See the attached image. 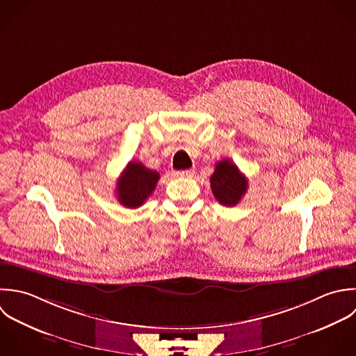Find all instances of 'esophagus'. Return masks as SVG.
<instances>
[{
	"mask_svg": "<svg viewBox=\"0 0 356 356\" xmlns=\"http://www.w3.org/2000/svg\"><path fill=\"white\" fill-rule=\"evenodd\" d=\"M194 173H195L194 169H187V170H179L177 176H180V177H193Z\"/></svg>",
	"mask_w": 356,
	"mask_h": 356,
	"instance_id": "1",
	"label": "esophagus"
}]
</instances>
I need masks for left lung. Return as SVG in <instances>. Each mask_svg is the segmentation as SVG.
Returning a JSON list of instances; mask_svg holds the SVG:
<instances>
[{
	"instance_id": "8db88e82",
	"label": "left lung",
	"mask_w": 356,
	"mask_h": 356,
	"mask_svg": "<svg viewBox=\"0 0 356 356\" xmlns=\"http://www.w3.org/2000/svg\"><path fill=\"white\" fill-rule=\"evenodd\" d=\"M211 188L219 204L234 207L247 193L248 180L236 163L223 159L215 166V172L211 176Z\"/></svg>"
}]
</instances>
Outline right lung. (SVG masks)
Wrapping results in <instances>:
<instances>
[{
    "mask_svg": "<svg viewBox=\"0 0 356 356\" xmlns=\"http://www.w3.org/2000/svg\"><path fill=\"white\" fill-rule=\"evenodd\" d=\"M158 180V172L145 168L141 162H129L116 184L118 201L126 208L141 207L155 190Z\"/></svg>",
    "mask_w": 356,
    "mask_h": 356,
    "instance_id": "add662e5",
    "label": "right lung"
}]
</instances>
